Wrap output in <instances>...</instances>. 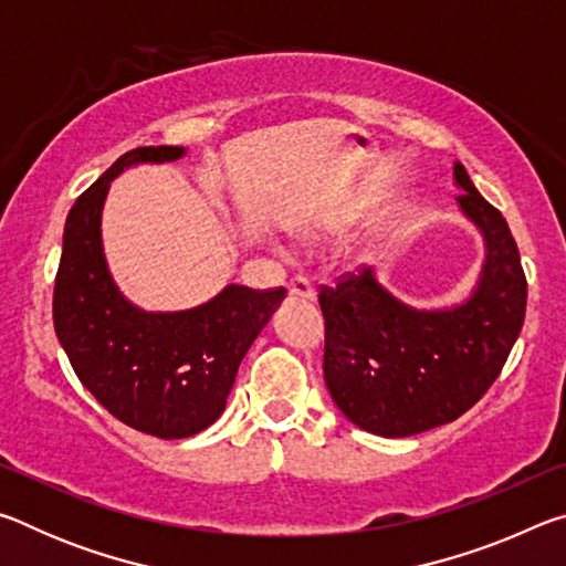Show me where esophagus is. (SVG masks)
<instances>
[{"label": "esophagus", "instance_id": "esophagus-1", "mask_svg": "<svg viewBox=\"0 0 566 566\" xmlns=\"http://www.w3.org/2000/svg\"><path fill=\"white\" fill-rule=\"evenodd\" d=\"M286 294L292 296V300H302V302H314V290L312 284L304 280V276H296L290 284H286Z\"/></svg>", "mask_w": 566, "mask_h": 566}]
</instances>
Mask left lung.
I'll return each instance as SVG.
<instances>
[{"label": "left lung", "mask_w": 566, "mask_h": 566, "mask_svg": "<svg viewBox=\"0 0 566 566\" xmlns=\"http://www.w3.org/2000/svg\"><path fill=\"white\" fill-rule=\"evenodd\" d=\"M457 207L484 242L464 300L417 306L364 270L324 290V381L352 424L377 437L434 429L479 401L500 377L524 324L526 280L502 212L454 161Z\"/></svg>", "instance_id": "1"}]
</instances>
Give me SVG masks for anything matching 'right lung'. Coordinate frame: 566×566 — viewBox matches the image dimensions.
<instances>
[{
	"label": "right lung",
	"mask_w": 566,
	"mask_h": 566,
	"mask_svg": "<svg viewBox=\"0 0 566 566\" xmlns=\"http://www.w3.org/2000/svg\"><path fill=\"white\" fill-rule=\"evenodd\" d=\"M187 147H139L119 157L70 209L54 284V332L76 377L124 424L185 439L214 424L244 354L286 292L227 284L205 304L147 312L109 272L102 212L124 169L167 165Z\"/></svg>",
	"instance_id": "1"
}]
</instances>
